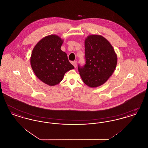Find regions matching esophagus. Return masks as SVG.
<instances>
[{
    "label": "esophagus",
    "instance_id": "obj_1",
    "mask_svg": "<svg viewBox=\"0 0 148 148\" xmlns=\"http://www.w3.org/2000/svg\"><path fill=\"white\" fill-rule=\"evenodd\" d=\"M77 61H74V62H72V64L74 65V68H77Z\"/></svg>",
    "mask_w": 148,
    "mask_h": 148
}]
</instances>
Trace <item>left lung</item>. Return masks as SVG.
Instances as JSON below:
<instances>
[{
  "instance_id": "8db88e82",
  "label": "left lung",
  "mask_w": 148,
  "mask_h": 148,
  "mask_svg": "<svg viewBox=\"0 0 148 148\" xmlns=\"http://www.w3.org/2000/svg\"><path fill=\"white\" fill-rule=\"evenodd\" d=\"M85 64L78 65V71L85 84L96 88L104 84L117 64L112 45L101 35H89L85 40Z\"/></svg>"
}]
</instances>
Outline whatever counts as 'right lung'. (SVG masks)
I'll return each mask as SVG.
<instances>
[{"mask_svg": "<svg viewBox=\"0 0 148 148\" xmlns=\"http://www.w3.org/2000/svg\"><path fill=\"white\" fill-rule=\"evenodd\" d=\"M63 42L58 35H48L36 44L32 53L33 71L38 79L50 86L59 83L64 74L74 68L67 54L60 49Z\"/></svg>", "mask_w": 148, "mask_h": 148, "instance_id": "add662e5", "label": "right lung"}]
</instances>
